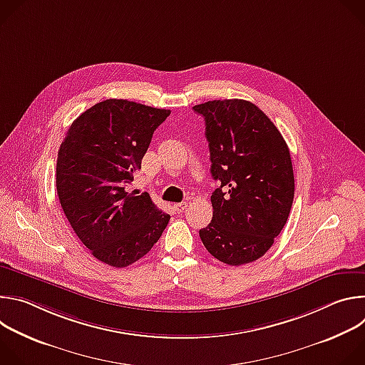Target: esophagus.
<instances>
[{
	"label": "esophagus",
	"instance_id": "esophagus-1",
	"mask_svg": "<svg viewBox=\"0 0 365 365\" xmlns=\"http://www.w3.org/2000/svg\"><path fill=\"white\" fill-rule=\"evenodd\" d=\"M187 207V203L186 202H180V203H175L173 205V210L178 212V214H180V212H183L185 210Z\"/></svg>",
	"mask_w": 365,
	"mask_h": 365
}]
</instances>
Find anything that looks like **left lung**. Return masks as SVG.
Wrapping results in <instances>:
<instances>
[{"label":"left lung","instance_id":"8db88e82","mask_svg":"<svg viewBox=\"0 0 365 365\" xmlns=\"http://www.w3.org/2000/svg\"><path fill=\"white\" fill-rule=\"evenodd\" d=\"M205 118L211 173V224L199 231L220 262L242 266L263 257L290 214L294 178L289 147L272 120L244 99L195 106Z\"/></svg>","mask_w":365,"mask_h":365}]
</instances>
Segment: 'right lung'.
I'll return each mask as SVG.
<instances>
[{
  "instance_id": "right-lung-1",
  "label": "right lung",
  "mask_w": 365,
  "mask_h": 365,
  "mask_svg": "<svg viewBox=\"0 0 365 365\" xmlns=\"http://www.w3.org/2000/svg\"><path fill=\"white\" fill-rule=\"evenodd\" d=\"M169 110L106 99L82 113L61 144L56 189L82 244L99 262L127 267L159 241L170 215L148 193L127 192Z\"/></svg>"
}]
</instances>
